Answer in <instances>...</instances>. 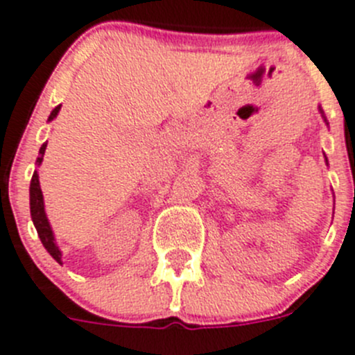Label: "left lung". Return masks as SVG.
I'll return each instance as SVG.
<instances>
[{
  "label": "left lung",
  "instance_id": "left-lung-1",
  "mask_svg": "<svg viewBox=\"0 0 355 355\" xmlns=\"http://www.w3.org/2000/svg\"><path fill=\"white\" fill-rule=\"evenodd\" d=\"M319 112H320V115H322V119H324V122H326L327 124V119H326V115H324V112H322V108L319 107ZM324 157H326V155H324ZM326 162H327V157H326Z\"/></svg>",
  "mask_w": 355,
  "mask_h": 355
}]
</instances>
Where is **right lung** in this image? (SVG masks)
<instances>
[{"instance_id": "right-lung-1", "label": "right lung", "mask_w": 355, "mask_h": 355, "mask_svg": "<svg viewBox=\"0 0 355 355\" xmlns=\"http://www.w3.org/2000/svg\"><path fill=\"white\" fill-rule=\"evenodd\" d=\"M59 110H61V105L54 108L49 115V122L54 121L58 117ZM45 148H47V144H43L40 147V155L36 159V166H40L43 161V154H45ZM29 208H31V218H33V224H35L36 231H38V236L42 240L43 247L47 248V252L58 261L59 264H62V252L61 248L58 247L55 243V236H54V231H52L51 223H49L47 214H45V203H43V194H42V189H40V180H38V171L35 170L31 178V185H29Z\"/></svg>"}]
</instances>
